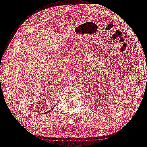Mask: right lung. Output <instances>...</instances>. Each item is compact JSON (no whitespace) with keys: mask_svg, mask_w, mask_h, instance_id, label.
<instances>
[{"mask_svg":"<svg viewBox=\"0 0 147 147\" xmlns=\"http://www.w3.org/2000/svg\"><path fill=\"white\" fill-rule=\"evenodd\" d=\"M49 111H47V112H46V113H45H45H49Z\"/></svg>","mask_w":147,"mask_h":147,"instance_id":"right-lung-1","label":"right lung"}]
</instances>
